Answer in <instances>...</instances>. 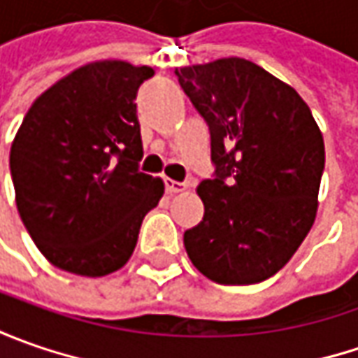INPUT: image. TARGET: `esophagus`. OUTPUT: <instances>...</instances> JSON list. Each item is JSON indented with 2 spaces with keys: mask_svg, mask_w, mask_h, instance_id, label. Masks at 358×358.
Instances as JSON below:
<instances>
[{
  "mask_svg": "<svg viewBox=\"0 0 358 358\" xmlns=\"http://www.w3.org/2000/svg\"><path fill=\"white\" fill-rule=\"evenodd\" d=\"M165 191H167L169 195H175V193H181V191H185V183L173 181V179H165Z\"/></svg>",
  "mask_w": 358,
  "mask_h": 358,
  "instance_id": "esophagus-1",
  "label": "esophagus"
}]
</instances>
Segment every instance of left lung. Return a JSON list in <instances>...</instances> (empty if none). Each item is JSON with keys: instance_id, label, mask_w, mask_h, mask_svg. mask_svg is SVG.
Returning a JSON list of instances; mask_svg holds the SVG:
<instances>
[{"instance_id": "left-lung-1", "label": "left lung", "mask_w": 358, "mask_h": 358, "mask_svg": "<svg viewBox=\"0 0 358 358\" xmlns=\"http://www.w3.org/2000/svg\"><path fill=\"white\" fill-rule=\"evenodd\" d=\"M209 125L213 179L197 187L205 215L187 255L219 285L273 277L305 241L319 207L324 143L291 85L241 57L175 69Z\"/></svg>"}]
</instances>
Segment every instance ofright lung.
<instances>
[{
	"instance_id": "obj_1",
	"label": "right lung",
	"mask_w": 358,
	"mask_h": 358,
	"mask_svg": "<svg viewBox=\"0 0 358 358\" xmlns=\"http://www.w3.org/2000/svg\"><path fill=\"white\" fill-rule=\"evenodd\" d=\"M147 65L87 63L43 91L11 143L21 221L51 265L83 277L121 268L163 181L139 171L137 90Z\"/></svg>"
}]
</instances>
